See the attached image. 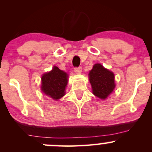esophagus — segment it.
Instances as JSON below:
<instances>
[{
  "label": "esophagus",
  "instance_id": "1",
  "mask_svg": "<svg viewBox=\"0 0 152 152\" xmlns=\"http://www.w3.org/2000/svg\"><path fill=\"white\" fill-rule=\"evenodd\" d=\"M74 71L76 73V74H81L82 71L81 67H80V66L79 67H76L74 69Z\"/></svg>",
  "mask_w": 152,
  "mask_h": 152
}]
</instances>
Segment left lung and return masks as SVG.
Masks as SVG:
<instances>
[{
  "mask_svg": "<svg viewBox=\"0 0 152 152\" xmlns=\"http://www.w3.org/2000/svg\"><path fill=\"white\" fill-rule=\"evenodd\" d=\"M93 94L99 98H107L115 88L114 75L99 64H95L89 73Z\"/></svg>",
  "mask_w": 152,
  "mask_h": 152,
  "instance_id": "obj_1",
  "label": "left lung"
}]
</instances>
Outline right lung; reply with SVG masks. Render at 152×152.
I'll use <instances>...</instances> for the list:
<instances>
[{
	"instance_id": "add662e5",
	"label": "right lung",
	"mask_w": 152,
	"mask_h": 152,
	"mask_svg": "<svg viewBox=\"0 0 152 152\" xmlns=\"http://www.w3.org/2000/svg\"><path fill=\"white\" fill-rule=\"evenodd\" d=\"M68 75L54 66L51 71L43 74L41 77V89L49 97L58 100L65 94V88L68 83Z\"/></svg>"
}]
</instances>
